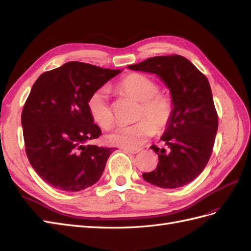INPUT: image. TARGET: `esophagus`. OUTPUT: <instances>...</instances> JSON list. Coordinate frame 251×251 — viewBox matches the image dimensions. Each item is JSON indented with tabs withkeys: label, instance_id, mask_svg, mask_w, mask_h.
<instances>
[{
	"label": "esophagus",
	"instance_id": "1",
	"mask_svg": "<svg viewBox=\"0 0 251 251\" xmlns=\"http://www.w3.org/2000/svg\"><path fill=\"white\" fill-rule=\"evenodd\" d=\"M123 151H126V153H130V154H137L141 151V149H130V148H125L123 149Z\"/></svg>",
	"mask_w": 251,
	"mask_h": 251
}]
</instances>
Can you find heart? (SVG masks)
<instances>
[{"instance_id": "obj_1", "label": "heart", "mask_w": 251, "mask_h": 251, "mask_svg": "<svg viewBox=\"0 0 251 251\" xmlns=\"http://www.w3.org/2000/svg\"><path fill=\"white\" fill-rule=\"evenodd\" d=\"M121 92L140 101L138 123L132 126H119L107 135V141L113 146L135 149L170 125L173 113V101L164 93L158 92L159 85L151 77L140 73H131L118 83ZM88 109L93 120L100 127L108 130L114 124V113L109 102V92L100 88L91 94Z\"/></svg>"}]
</instances>
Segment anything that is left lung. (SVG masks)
Instances as JSON below:
<instances>
[{"label": "left lung", "mask_w": 251, "mask_h": 251, "mask_svg": "<svg viewBox=\"0 0 251 251\" xmlns=\"http://www.w3.org/2000/svg\"><path fill=\"white\" fill-rule=\"evenodd\" d=\"M128 69L157 74L171 90L174 113L161 137L168 150L151 146L157 168L143 179L163 188L184 186L206 166L218 131V113L207 77L183 56L150 57Z\"/></svg>", "instance_id": "8db88e82"}]
</instances>
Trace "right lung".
Instances as JSON below:
<instances>
[{
    "instance_id": "obj_1",
    "label": "right lung",
    "mask_w": 251,
    "mask_h": 251,
    "mask_svg": "<svg viewBox=\"0 0 251 251\" xmlns=\"http://www.w3.org/2000/svg\"><path fill=\"white\" fill-rule=\"evenodd\" d=\"M121 71L69 62L34 82L22 112L23 135L30 164L52 187L78 192L101 177L115 148L87 144L101 135L88 100Z\"/></svg>"
}]
</instances>
